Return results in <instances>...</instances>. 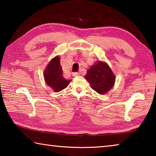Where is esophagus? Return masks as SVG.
Instances as JSON below:
<instances>
[{"label": "esophagus", "mask_w": 156, "mask_h": 156, "mask_svg": "<svg viewBox=\"0 0 156 156\" xmlns=\"http://www.w3.org/2000/svg\"><path fill=\"white\" fill-rule=\"evenodd\" d=\"M79 75H80V73H78V72L73 73V76H74V77H76V76H78Z\"/></svg>", "instance_id": "esophagus-1"}]
</instances>
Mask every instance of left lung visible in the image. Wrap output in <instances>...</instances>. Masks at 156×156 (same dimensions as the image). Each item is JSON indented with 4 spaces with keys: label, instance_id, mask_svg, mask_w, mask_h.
I'll list each match as a JSON object with an SVG mask.
<instances>
[{
    "label": "left lung",
    "instance_id": "obj_1",
    "mask_svg": "<svg viewBox=\"0 0 156 156\" xmlns=\"http://www.w3.org/2000/svg\"><path fill=\"white\" fill-rule=\"evenodd\" d=\"M84 78L100 94H106L114 85L115 77L106 62L97 61L87 71Z\"/></svg>",
    "mask_w": 156,
    "mask_h": 156
}]
</instances>
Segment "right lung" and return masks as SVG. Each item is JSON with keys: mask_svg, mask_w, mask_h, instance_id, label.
Listing matches in <instances>:
<instances>
[{"mask_svg": "<svg viewBox=\"0 0 156 156\" xmlns=\"http://www.w3.org/2000/svg\"><path fill=\"white\" fill-rule=\"evenodd\" d=\"M46 83L55 92H59L67 87L72 80H66L62 76V69L60 64V57L56 56L47 65L44 72Z\"/></svg>", "mask_w": 156, "mask_h": 156, "instance_id": "right-lung-1", "label": "right lung"}]
</instances>
